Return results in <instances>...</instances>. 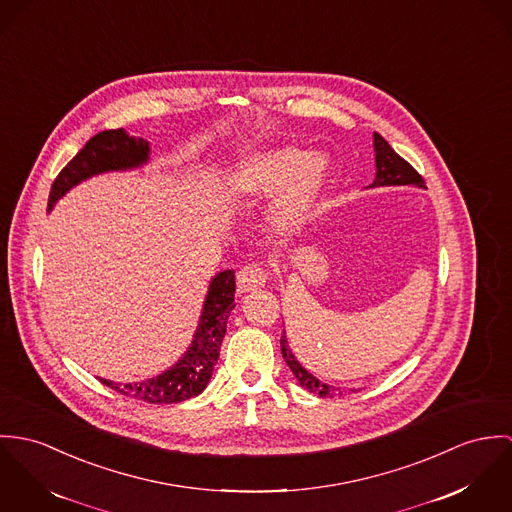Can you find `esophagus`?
<instances>
[{"mask_svg":"<svg viewBox=\"0 0 512 512\" xmlns=\"http://www.w3.org/2000/svg\"><path fill=\"white\" fill-rule=\"evenodd\" d=\"M265 283H267V271L257 263H251L237 273V290L239 292H251L255 288L265 286Z\"/></svg>","mask_w":512,"mask_h":512,"instance_id":"1","label":"esophagus"}]
</instances>
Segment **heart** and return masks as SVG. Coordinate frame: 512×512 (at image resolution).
<instances>
[{"label":"heart","mask_w":512,"mask_h":512,"mask_svg":"<svg viewBox=\"0 0 512 512\" xmlns=\"http://www.w3.org/2000/svg\"><path fill=\"white\" fill-rule=\"evenodd\" d=\"M328 174L330 163L326 155L298 147H279L245 157L231 174V184L249 200L279 196L271 226L277 235L290 237L308 224Z\"/></svg>","instance_id":"b5f03b06"}]
</instances>
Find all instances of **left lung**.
Instances as JSON below:
<instances>
[{
    "instance_id": "8db88e82",
    "label": "left lung",
    "mask_w": 512,
    "mask_h": 512,
    "mask_svg": "<svg viewBox=\"0 0 512 512\" xmlns=\"http://www.w3.org/2000/svg\"><path fill=\"white\" fill-rule=\"evenodd\" d=\"M375 139V165H377V176L373 180L371 186H393V184H414V186H424V178L416 172V169L406 163L398 153L393 151V147L379 135H373ZM281 351H283L284 361L290 367L292 375L296 377V381L310 393L320 395V397H334L336 391L326 383H320L314 375H310L292 355V349L288 347L286 336L281 338ZM341 395V391H340Z\"/></svg>"
}]
</instances>
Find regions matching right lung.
I'll use <instances>...</instances> for the list:
<instances>
[{
    "label": "right lung",
    "instance_id": "obj_1",
    "mask_svg": "<svg viewBox=\"0 0 512 512\" xmlns=\"http://www.w3.org/2000/svg\"><path fill=\"white\" fill-rule=\"evenodd\" d=\"M147 159L149 143L141 137H131L123 129H108L94 135L72 157V161H68V165L58 172L49 194V210L55 206L60 196H64V192H68L84 178H90L100 172L133 169L147 163ZM233 294V271H224L218 277H214L192 345L188 347L184 357L163 375H157L143 383L127 385H117L106 379L100 381L125 397L137 398L151 404H172L200 395L206 389L214 365L220 357L229 312L235 308Z\"/></svg>",
    "mask_w": 512,
    "mask_h": 512
}]
</instances>
